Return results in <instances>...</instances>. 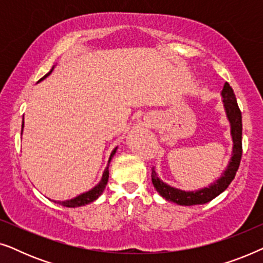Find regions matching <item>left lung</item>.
Returning <instances> with one entry per match:
<instances>
[{"label": "left lung", "mask_w": 263, "mask_h": 263, "mask_svg": "<svg viewBox=\"0 0 263 263\" xmlns=\"http://www.w3.org/2000/svg\"><path fill=\"white\" fill-rule=\"evenodd\" d=\"M222 98H224V106L226 110V115L231 123V134L233 140V151L232 158L230 161L228 168L224 175L211 184L207 188L196 190V192H183V190L172 188L166 183L160 181L156 174V170L152 167V183L157 192L164 197L165 200L172 201V202L182 204V206H192V204H203L210 202L214 197L224 192L235 178L236 172L238 171L240 159H242V112H240L235 92L229 82H225L224 88L221 92Z\"/></svg>", "instance_id": "8db88e82"}]
</instances>
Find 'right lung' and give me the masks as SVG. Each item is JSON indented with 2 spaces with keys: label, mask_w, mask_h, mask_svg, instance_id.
Instances as JSON below:
<instances>
[{
  "label": "right lung",
  "mask_w": 263,
  "mask_h": 263,
  "mask_svg": "<svg viewBox=\"0 0 263 263\" xmlns=\"http://www.w3.org/2000/svg\"><path fill=\"white\" fill-rule=\"evenodd\" d=\"M50 73H51V71H50ZM50 73L46 74L44 78L48 77V75H49ZM44 78H43V79H44ZM23 127H24V121H23ZM116 149H117V148H115V149L112 151V153H111L110 159H109V164H110L111 158L114 157L115 152H116ZM107 179H109V165H107L105 170H104L103 177H102V179H100L99 184L96 185L95 188L89 190V192L81 194V195L74 197V199H71V200H67V201H53V202L62 204V206H64V207H80V206H85V204H87V203H91L92 201L97 200L100 195H102L103 192H104V189H105V185H106V183H107Z\"/></svg>",
  "instance_id": "right-lung-1"
}]
</instances>
